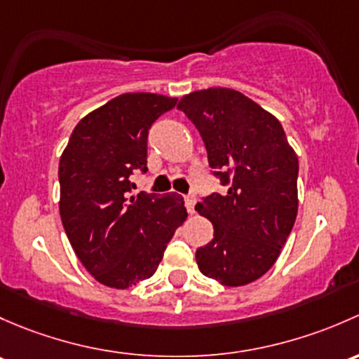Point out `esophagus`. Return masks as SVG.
<instances>
[{"label":"esophagus","mask_w":359,"mask_h":359,"mask_svg":"<svg viewBox=\"0 0 359 359\" xmlns=\"http://www.w3.org/2000/svg\"><path fill=\"white\" fill-rule=\"evenodd\" d=\"M195 204H197V197L195 195H187L184 197V205H187V210L190 214L195 212Z\"/></svg>","instance_id":"34e87169"}]
</instances>
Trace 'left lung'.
Segmentation results:
<instances>
[{
	"label": "left lung",
	"mask_w": 359,
	"mask_h": 359,
	"mask_svg": "<svg viewBox=\"0 0 359 359\" xmlns=\"http://www.w3.org/2000/svg\"><path fill=\"white\" fill-rule=\"evenodd\" d=\"M198 129L212 175L226 187L195 209L214 226L198 269L226 287L261 278L278 259L297 216L299 161L275 116L240 91L209 88L180 100Z\"/></svg>",
	"instance_id": "obj_1"
}]
</instances>
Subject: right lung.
Masks as SVG:
<instances>
[{
	"label": "right lung",
	"mask_w": 359,
	"mask_h": 359,
	"mask_svg": "<svg viewBox=\"0 0 359 359\" xmlns=\"http://www.w3.org/2000/svg\"><path fill=\"white\" fill-rule=\"evenodd\" d=\"M176 102L155 93L110 100L79 121L60 157L65 233L84 268L112 289L150 278L187 219L181 195H131L129 181L147 172L149 129Z\"/></svg>",
	"instance_id": "obj_1"
}]
</instances>
